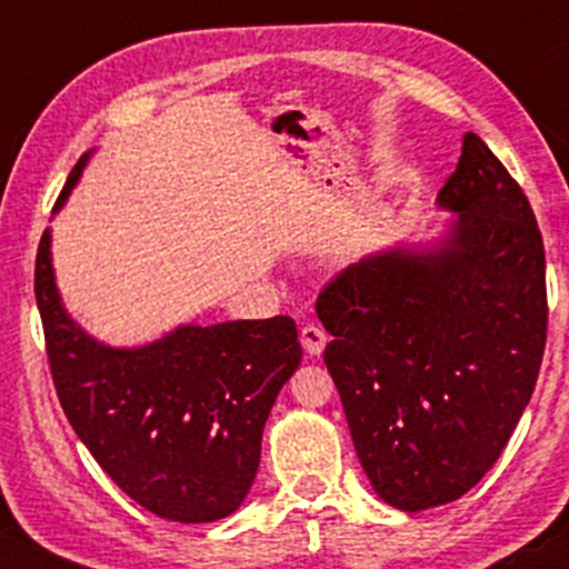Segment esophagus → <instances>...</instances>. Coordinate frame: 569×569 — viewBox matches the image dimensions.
Masks as SVG:
<instances>
[{
	"label": "esophagus",
	"instance_id": "esophagus-1",
	"mask_svg": "<svg viewBox=\"0 0 569 569\" xmlns=\"http://www.w3.org/2000/svg\"><path fill=\"white\" fill-rule=\"evenodd\" d=\"M299 340H302V348L308 351L310 356H318L327 348V332H323L321 327H316V323H305L302 332H299Z\"/></svg>",
	"mask_w": 569,
	"mask_h": 569
}]
</instances>
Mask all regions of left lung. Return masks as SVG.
I'll return each mask as SVG.
<instances>
[{"mask_svg":"<svg viewBox=\"0 0 569 569\" xmlns=\"http://www.w3.org/2000/svg\"><path fill=\"white\" fill-rule=\"evenodd\" d=\"M437 204L432 248H389L318 295L323 361L356 453L383 502L437 508L502 453L546 351V251L529 199L478 134Z\"/></svg>","mask_w":569,"mask_h":569,"instance_id":"left-lung-1","label":"left lung"}]
</instances>
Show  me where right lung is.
Returning <instances> with one entry per match:
<instances>
[{
	"label": "right lung",
	"mask_w": 569,
	"mask_h": 569,
	"mask_svg": "<svg viewBox=\"0 0 569 569\" xmlns=\"http://www.w3.org/2000/svg\"><path fill=\"white\" fill-rule=\"evenodd\" d=\"M91 153L74 164L56 210ZM34 297L56 395L74 435L118 489L159 518L208 523L251 489L274 397L302 361L297 323H186L140 348L86 335L61 305L51 232L37 248Z\"/></svg>",
	"instance_id": "right-lung-1"
}]
</instances>
